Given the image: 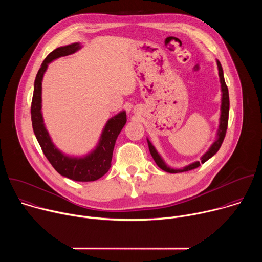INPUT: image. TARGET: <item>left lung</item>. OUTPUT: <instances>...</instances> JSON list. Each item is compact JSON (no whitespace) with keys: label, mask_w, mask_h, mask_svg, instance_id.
<instances>
[{"label":"left lung","mask_w":262,"mask_h":262,"mask_svg":"<svg viewBox=\"0 0 262 262\" xmlns=\"http://www.w3.org/2000/svg\"><path fill=\"white\" fill-rule=\"evenodd\" d=\"M217 64V69H219V77H220V82H221V91H222V103H221V116H220V124H219V129L216 133V140L212 143L210 148L202 156L201 162H195L189 166H185L182 169H172L169 166L166 165V163L163 161L161 156L158 154L157 149L155 146L151 144V142L147 139L148 147H149V151H150L155 162L157 165L164 171L169 172V173H179V172H186L193 169H196L200 166V164H204L206 161H208L211 157H213L217 150L220 149L224 138L226 136V130L228 126V117H229V93H228V88L225 83V79H224V73H223V68L219 60H216Z\"/></svg>","instance_id":"8db88e82"}]
</instances>
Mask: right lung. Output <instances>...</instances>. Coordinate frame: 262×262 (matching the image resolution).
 <instances>
[{"instance_id":"add662e5","label":"right lung","mask_w":262,"mask_h":262,"mask_svg":"<svg viewBox=\"0 0 262 262\" xmlns=\"http://www.w3.org/2000/svg\"><path fill=\"white\" fill-rule=\"evenodd\" d=\"M81 49L76 42L61 47L49 54L39 68L34 83V93L31 104V119L34 134L42 151L54 169L64 177L76 181H94L102 177L111 168L112 157L118 135L126 123L125 111L120 112L107 120L101 133L99 142L93 151L83 158L68 157L54 145L46 128L41 113V90L43 74L48 65L55 59L71 55Z\"/></svg>"}]
</instances>
